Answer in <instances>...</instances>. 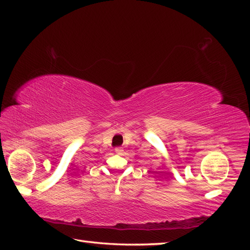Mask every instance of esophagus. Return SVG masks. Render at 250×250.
I'll return each mask as SVG.
<instances>
[{
    "label": "esophagus",
    "mask_w": 250,
    "mask_h": 250,
    "mask_svg": "<svg viewBox=\"0 0 250 250\" xmlns=\"http://www.w3.org/2000/svg\"><path fill=\"white\" fill-rule=\"evenodd\" d=\"M123 151H124V149L121 148V147H117V148H115V152L117 153V154H121V153H123Z\"/></svg>",
    "instance_id": "esophagus-1"
}]
</instances>
